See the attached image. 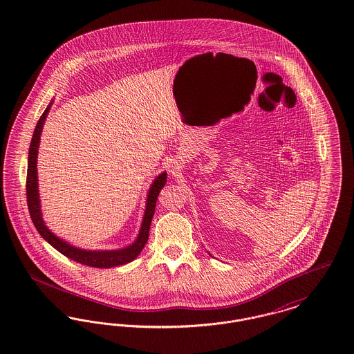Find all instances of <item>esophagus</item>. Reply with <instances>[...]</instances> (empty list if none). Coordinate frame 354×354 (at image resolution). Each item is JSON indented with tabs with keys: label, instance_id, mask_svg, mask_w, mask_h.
<instances>
[{
	"label": "esophagus",
	"instance_id": "esophagus-1",
	"mask_svg": "<svg viewBox=\"0 0 354 354\" xmlns=\"http://www.w3.org/2000/svg\"><path fill=\"white\" fill-rule=\"evenodd\" d=\"M169 171H171V174H172L174 176H178V174L182 171V169H180V167L178 166V163H176V165H172V167H171Z\"/></svg>",
	"mask_w": 354,
	"mask_h": 354
}]
</instances>
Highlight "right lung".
Here are the masks:
<instances>
[{"mask_svg":"<svg viewBox=\"0 0 354 354\" xmlns=\"http://www.w3.org/2000/svg\"><path fill=\"white\" fill-rule=\"evenodd\" d=\"M54 100H51L48 104L46 110L41 115L35 129H34L33 138L29 147V155H28V176H26V196H28V208L30 212V218L33 221L34 227L37 228L38 234L44 237L50 244L53 248H55L58 252L62 253L68 259L81 263L84 266L94 267V268H113L119 267L127 263H131L138 257V254L142 252L145 248L147 239H149V231L151 225L152 216L155 212L156 199L160 192V189L165 187L167 182V172L163 171L159 174L153 182H152L147 199H146V207H145V215L142 219V224L139 228V234L136 236L134 243L120 248V250H84L70 244L65 239H61L59 236L55 235L50 228L46 225L42 209H41V199H39V189H38V172H37V159H38V149L41 142V134L44 130V124L46 117L50 111Z\"/></svg>","mask_w":354,"mask_h":354,"instance_id":"add662e5","label":"right lung"}]
</instances>
